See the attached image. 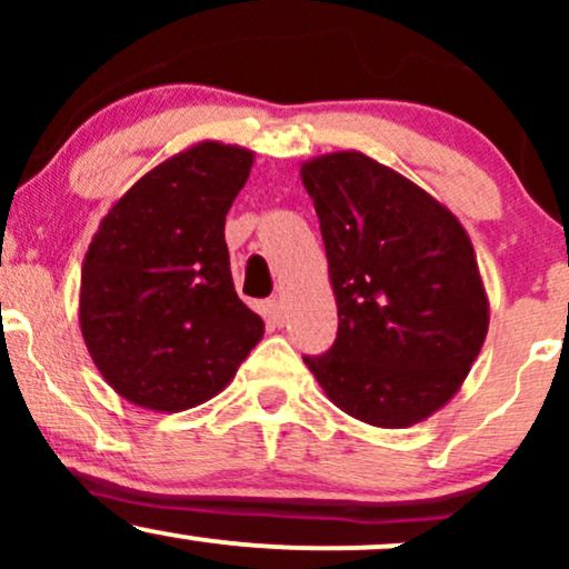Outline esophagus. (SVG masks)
I'll use <instances>...</instances> for the list:
<instances>
[{"label": "esophagus", "instance_id": "obj_1", "mask_svg": "<svg viewBox=\"0 0 569 569\" xmlns=\"http://www.w3.org/2000/svg\"><path fill=\"white\" fill-rule=\"evenodd\" d=\"M264 312H267V321L278 326V329L286 323V312H283V305H280V299H267Z\"/></svg>", "mask_w": 569, "mask_h": 569}]
</instances>
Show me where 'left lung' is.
Returning a JSON list of instances; mask_svg holds the SVG:
<instances>
[{"label": "left lung", "instance_id": "8db88e82", "mask_svg": "<svg viewBox=\"0 0 569 569\" xmlns=\"http://www.w3.org/2000/svg\"><path fill=\"white\" fill-rule=\"evenodd\" d=\"M337 299V339L305 358L329 401L375 428L428 420L466 382L489 299L466 227L426 189L356 149L299 168Z\"/></svg>", "mask_w": 569, "mask_h": 569}]
</instances>
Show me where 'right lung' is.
<instances>
[{"label": "right lung", "instance_id": "1", "mask_svg": "<svg viewBox=\"0 0 569 569\" xmlns=\"http://www.w3.org/2000/svg\"><path fill=\"white\" fill-rule=\"evenodd\" d=\"M253 152L198 141L143 173L109 208L80 278V329L117 396L184 411L232 382L264 335L234 293L227 211Z\"/></svg>", "mask_w": 569, "mask_h": 569}]
</instances>
